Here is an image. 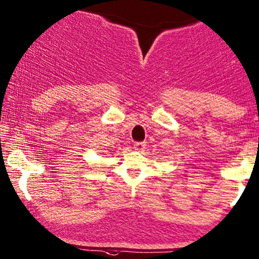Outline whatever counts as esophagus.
Masks as SVG:
<instances>
[{
    "mask_svg": "<svg viewBox=\"0 0 259 259\" xmlns=\"http://www.w3.org/2000/svg\"><path fill=\"white\" fill-rule=\"evenodd\" d=\"M145 148H146L145 142H136V144H134V149L138 152H144Z\"/></svg>",
    "mask_w": 259,
    "mask_h": 259,
    "instance_id": "34e87169",
    "label": "esophagus"
}]
</instances>
